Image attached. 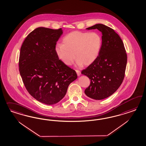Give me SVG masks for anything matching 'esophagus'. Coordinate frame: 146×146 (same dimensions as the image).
I'll list each match as a JSON object with an SVG mask.
<instances>
[{"label":"esophagus","mask_w":146,"mask_h":146,"mask_svg":"<svg viewBox=\"0 0 146 146\" xmlns=\"http://www.w3.org/2000/svg\"><path fill=\"white\" fill-rule=\"evenodd\" d=\"M76 74L78 76H80L81 75V72L79 70H76Z\"/></svg>","instance_id":"34e87169"}]
</instances>
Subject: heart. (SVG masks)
Here are the masks:
<instances>
[{
	"label": "heart",
	"instance_id": "b5f03b06",
	"mask_svg": "<svg viewBox=\"0 0 146 146\" xmlns=\"http://www.w3.org/2000/svg\"><path fill=\"white\" fill-rule=\"evenodd\" d=\"M64 44H58L55 52L58 58L70 66L75 60L78 65H89L96 59L102 47L101 36L96 32L72 31L63 38Z\"/></svg>",
	"mask_w": 146,
	"mask_h": 146
}]
</instances>
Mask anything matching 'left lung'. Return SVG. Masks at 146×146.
<instances>
[{"label": "left lung", "mask_w": 146, "mask_h": 146, "mask_svg": "<svg viewBox=\"0 0 146 146\" xmlns=\"http://www.w3.org/2000/svg\"><path fill=\"white\" fill-rule=\"evenodd\" d=\"M95 29L102 33V47L97 59L81 73L90 80L85 94L101 100L112 95L122 84L127 57L124 43L113 29L101 23L86 28Z\"/></svg>", "instance_id": "8db88e82"}]
</instances>
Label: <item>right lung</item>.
I'll return each instance as SVG.
<instances>
[{
  "instance_id": "obj_1",
  "label": "right lung",
  "mask_w": 146,
  "mask_h": 146,
  "mask_svg": "<svg viewBox=\"0 0 146 146\" xmlns=\"http://www.w3.org/2000/svg\"><path fill=\"white\" fill-rule=\"evenodd\" d=\"M62 33V28H37L27 36L20 49L19 66L25 86L35 99L47 105L62 100L78 78L55 52Z\"/></svg>"
}]
</instances>
